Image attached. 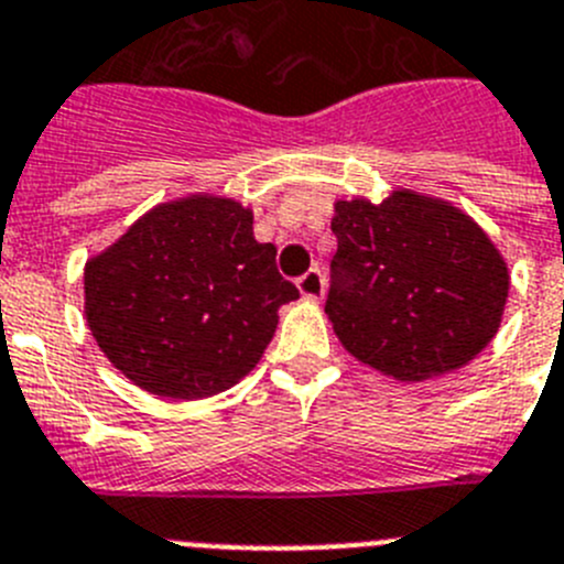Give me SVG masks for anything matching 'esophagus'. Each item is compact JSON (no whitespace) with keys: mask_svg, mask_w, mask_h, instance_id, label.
<instances>
[{"mask_svg":"<svg viewBox=\"0 0 564 564\" xmlns=\"http://www.w3.org/2000/svg\"><path fill=\"white\" fill-rule=\"evenodd\" d=\"M297 289H301L303 297L317 301V297H323V292H326V278H323V272L319 270H308L306 275L297 278Z\"/></svg>","mask_w":564,"mask_h":564,"instance_id":"1","label":"esophagus"}]
</instances>
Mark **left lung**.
Returning <instances> with one entry per match:
<instances>
[{
    "mask_svg": "<svg viewBox=\"0 0 564 564\" xmlns=\"http://www.w3.org/2000/svg\"><path fill=\"white\" fill-rule=\"evenodd\" d=\"M326 314L343 348L402 382L478 357L503 319L509 267L464 210L393 191L337 202Z\"/></svg>",
    "mask_w": 564,
    "mask_h": 564,
    "instance_id": "left-lung-1",
    "label": "left lung"
}]
</instances>
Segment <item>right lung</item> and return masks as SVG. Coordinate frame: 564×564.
<instances>
[{"label":"right lung","instance_id":"obj_1","mask_svg":"<svg viewBox=\"0 0 564 564\" xmlns=\"http://www.w3.org/2000/svg\"><path fill=\"white\" fill-rule=\"evenodd\" d=\"M258 245L252 210L194 194L151 207L84 270V312L109 362L162 399H205L245 379L301 297Z\"/></svg>","mask_w":564,"mask_h":564}]
</instances>
